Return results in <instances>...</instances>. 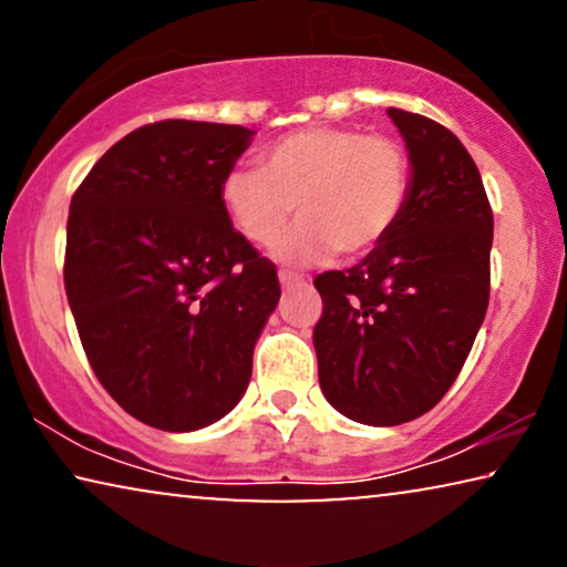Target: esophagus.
Here are the masks:
<instances>
[{"mask_svg": "<svg viewBox=\"0 0 567 567\" xmlns=\"http://www.w3.org/2000/svg\"><path fill=\"white\" fill-rule=\"evenodd\" d=\"M278 281H281L284 289H291V286L307 284V278L301 274H293V270H281V274H278Z\"/></svg>", "mask_w": 567, "mask_h": 567, "instance_id": "34e87169", "label": "esophagus"}]
</instances>
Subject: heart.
Segmentation results:
<instances>
[{
  "label": "heart",
  "instance_id": "heart-1",
  "mask_svg": "<svg viewBox=\"0 0 567 567\" xmlns=\"http://www.w3.org/2000/svg\"><path fill=\"white\" fill-rule=\"evenodd\" d=\"M410 190L405 150L355 128L312 126L278 138L262 167H235L221 181V206L252 245L284 239V260H320L336 250L359 258L379 247L400 221Z\"/></svg>",
  "mask_w": 567,
  "mask_h": 567
}]
</instances>
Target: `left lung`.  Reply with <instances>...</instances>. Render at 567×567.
<instances>
[{"instance_id": "8db88e82", "label": "left lung", "mask_w": 567, "mask_h": 567, "mask_svg": "<svg viewBox=\"0 0 567 567\" xmlns=\"http://www.w3.org/2000/svg\"><path fill=\"white\" fill-rule=\"evenodd\" d=\"M410 162L400 221L348 270L315 278L317 374L338 413L363 425L415 421L454 384L491 297L493 212L452 131L390 107Z\"/></svg>"}]
</instances>
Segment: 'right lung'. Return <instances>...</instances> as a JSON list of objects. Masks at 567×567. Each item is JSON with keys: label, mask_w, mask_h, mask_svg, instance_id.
Returning a JSON list of instances; mask_svg holds the SVG:
<instances>
[{"label": "right lung", "mask_w": 567, "mask_h": 567, "mask_svg": "<svg viewBox=\"0 0 567 567\" xmlns=\"http://www.w3.org/2000/svg\"><path fill=\"white\" fill-rule=\"evenodd\" d=\"M252 136L150 123L95 162L69 206L64 286L84 353L107 394L152 429L221 421L281 299L274 262L221 206L224 175Z\"/></svg>", "instance_id": "1"}]
</instances>
